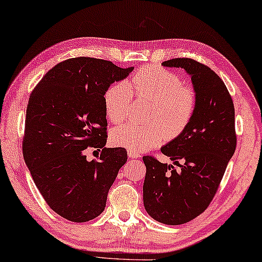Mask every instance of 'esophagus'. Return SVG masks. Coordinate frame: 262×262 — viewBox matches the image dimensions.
<instances>
[{
	"label": "esophagus",
	"instance_id": "1",
	"mask_svg": "<svg viewBox=\"0 0 262 262\" xmlns=\"http://www.w3.org/2000/svg\"><path fill=\"white\" fill-rule=\"evenodd\" d=\"M127 156H128V158H132V159H137V158L140 157V154L139 153H136L134 151H130V149H128Z\"/></svg>",
	"mask_w": 262,
	"mask_h": 262
}]
</instances>
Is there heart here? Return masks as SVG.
<instances>
[{"instance_id": "obj_1", "label": "heart", "mask_w": 262, "mask_h": 262, "mask_svg": "<svg viewBox=\"0 0 262 262\" xmlns=\"http://www.w3.org/2000/svg\"><path fill=\"white\" fill-rule=\"evenodd\" d=\"M134 94L152 100L146 124L126 123L111 131L115 145L140 153L182 135L194 118L197 96L194 88L183 83L179 75L165 68L148 66L134 75L131 83L111 84L104 94V110L113 123L127 117Z\"/></svg>"}]
</instances>
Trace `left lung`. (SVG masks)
Masks as SVG:
<instances>
[{
    "instance_id": "left-lung-1",
    "label": "left lung",
    "mask_w": 262,
    "mask_h": 262,
    "mask_svg": "<svg viewBox=\"0 0 262 262\" xmlns=\"http://www.w3.org/2000/svg\"><path fill=\"white\" fill-rule=\"evenodd\" d=\"M162 65L183 68L191 76L197 106L186 131L161 147L178 170L152 156L143 157V200L153 220L180 225L201 215L216 195L237 146L234 105L225 83L208 66L189 58Z\"/></svg>"
}]
</instances>
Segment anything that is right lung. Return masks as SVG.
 <instances>
[{"mask_svg": "<svg viewBox=\"0 0 262 262\" xmlns=\"http://www.w3.org/2000/svg\"><path fill=\"white\" fill-rule=\"evenodd\" d=\"M134 67L80 57L59 62L42 76L27 108L23 157L49 207L66 220L83 223L100 216L110 187L127 160L125 148L104 147V94ZM101 148L88 162L85 149Z\"/></svg>", "mask_w": 262, "mask_h": 262, "instance_id": "1", "label": "right lung"}]
</instances>
